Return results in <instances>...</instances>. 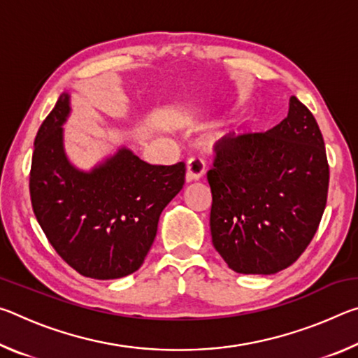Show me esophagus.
Returning a JSON list of instances; mask_svg holds the SVG:
<instances>
[{
    "mask_svg": "<svg viewBox=\"0 0 358 358\" xmlns=\"http://www.w3.org/2000/svg\"><path fill=\"white\" fill-rule=\"evenodd\" d=\"M205 167L203 161L199 159V157H191L189 161L186 162V180L187 181H197L203 177Z\"/></svg>",
    "mask_w": 358,
    "mask_h": 358,
    "instance_id": "obj_1",
    "label": "esophagus"
}]
</instances>
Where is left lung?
Returning a JSON list of instances; mask_svg holds the SVG:
<instances>
[{
	"mask_svg": "<svg viewBox=\"0 0 358 358\" xmlns=\"http://www.w3.org/2000/svg\"><path fill=\"white\" fill-rule=\"evenodd\" d=\"M207 178L211 240L229 268H287L311 243L327 205L330 171L316 118L292 96L273 129L227 138Z\"/></svg>",
	"mask_w": 358,
	"mask_h": 358,
	"instance_id": "8db88e82",
	"label": "left lung"
}]
</instances>
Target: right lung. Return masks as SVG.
<instances>
[{
	"mask_svg": "<svg viewBox=\"0 0 358 358\" xmlns=\"http://www.w3.org/2000/svg\"><path fill=\"white\" fill-rule=\"evenodd\" d=\"M71 112L59 96L34 138L29 172L33 211L58 256L93 280H117L141 268L166 205L185 185V162L151 166L128 148L82 172L63 148Z\"/></svg>",
	"mask_w": 358,
	"mask_h": 358,
	"instance_id": "right-lung-1",
	"label": "right lung"
}]
</instances>
